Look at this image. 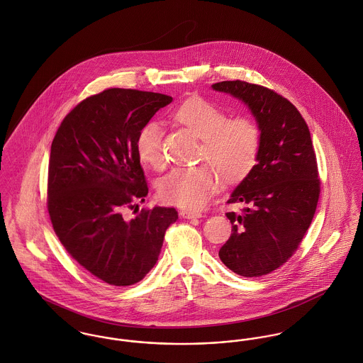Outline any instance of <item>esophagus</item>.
<instances>
[{"label":"esophagus","mask_w":363,"mask_h":363,"mask_svg":"<svg viewBox=\"0 0 363 363\" xmlns=\"http://www.w3.org/2000/svg\"><path fill=\"white\" fill-rule=\"evenodd\" d=\"M181 216L186 220H192V218H201L203 217L201 211H195V210H182Z\"/></svg>","instance_id":"1"}]
</instances>
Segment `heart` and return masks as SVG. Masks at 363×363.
<instances>
[{
	"label": "heart",
	"instance_id": "b5f03b06",
	"mask_svg": "<svg viewBox=\"0 0 363 363\" xmlns=\"http://www.w3.org/2000/svg\"><path fill=\"white\" fill-rule=\"evenodd\" d=\"M174 117L201 138V159L213 164L225 181L241 179L253 167L260 147V132L255 122L247 118L227 120L218 106L201 97L185 100ZM135 146L142 162L162 169V129L157 122H147L140 128ZM212 167L199 164L174 168L160 181V198L181 207L199 208L220 185L218 170Z\"/></svg>",
	"mask_w": 363,
	"mask_h": 363
}]
</instances>
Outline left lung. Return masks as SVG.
<instances>
[{"instance_id": "8db88e82", "label": "left lung", "mask_w": 363, "mask_h": 363, "mask_svg": "<svg viewBox=\"0 0 363 363\" xmlns=\"http://www.w3.org/2000/svg\"><path fill=\"white\" fill-rule=\"evenodd\" d=\"M211 89L242 101L260 132L256 165L227 201L246 207L225 213L233 234L218 252L234 273L260 277L294 255L313 220L320 181L311 132L295 106L267 87L224 81Z\"/></svg>"}]
</instances>
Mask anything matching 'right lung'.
Segmentation results:
<instances>
[{
  "instance_id": "right-lung-1",
  "label": "right lung",
  "mask_w": 363,
  "mask_h": 363,
  "mask_svg": "<svg viewBox=\"0 0 363 363\" xmlns=\"http://www.w3.org/2000/svg\"><path fill=\"white\" fill-rule=\"evenodd\" d=\"M172 97L108 89L78 104L58 128L48 164V213L68 253L110 285L140 281L156 264L174 207L155 206L126 220L149 192L136 153L140 128Z\"/></svg>"
}]
</instances>
